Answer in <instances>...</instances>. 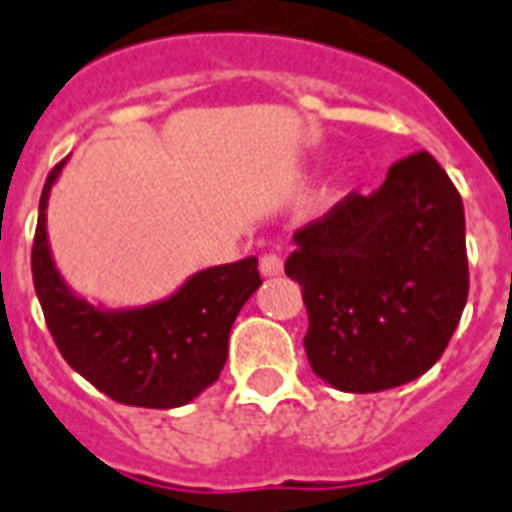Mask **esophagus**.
I'll use <instances>...</instances> for the list:
<instances>
[{"label": "esophagus", "instance_id": "34e87169", "mask_svg": "<svg viewBox=\"0 0 512 512\" xmlns=\"http://www.w3.org/2000/svg\"><path fill=\"white\" fill-rule=\"evenodd\" d=\"M259 269L264 277L280 275V272H283V259H280V256H275V253H267V256H261Z\"/></svg>", "mask_w": 512, "mask_h": 512}]
</instances>
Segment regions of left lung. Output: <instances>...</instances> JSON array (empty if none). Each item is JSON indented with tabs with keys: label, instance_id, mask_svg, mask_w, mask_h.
Instances as JSON below:
<instances>
[{
	"label": "left lung",
	"instance_id": "8db88e82",
	"mask_svg": "<svg viewBox=\"0 0 512 512\" xmlns=\"http://www.w3.org/2000/svg\"><path fill=\"white\" fill-rule=\"evenodd\" d=\"M312 371L342 392L414 382L454 336L467 288L465 208L433 154L395 162L374 194H350L293 235Z\"/></svg>",
	"mask_w": 512,
	"mask_h": 512
}]
</instances>
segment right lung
<instances>
[{
	"instance_id": "right-lung-1",
	"label": "right lung",
	"mask_w": 512,
	"mask_h": 512,
	"mask_svg": "<svg viewBox=\"0 0 512 512\" xmlns=\"http://www.w3.org/2000/svg\"><path fill=\"white\" fill-rule=\"evenodd\" d=\"M55 165L39 200L31 272L63 360L125 406L178 408L219 379L232 323L261 285L259 261L208 267L186 277L168 299L109 310L66 285L47 240V200L61 176Z\"/></svg>"
}]
</instances>
